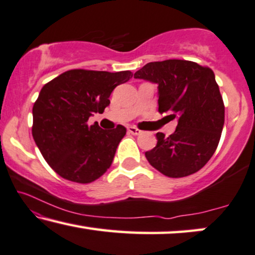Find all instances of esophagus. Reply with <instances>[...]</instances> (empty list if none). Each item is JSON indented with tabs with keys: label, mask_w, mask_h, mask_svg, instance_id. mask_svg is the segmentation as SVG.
<instances>
[{
	"label": "esophagus",
	"mask_w": 255,
	"mask_h": 255,
	"mask_svg": "<svg viewBox=\"0 0 255 255\" xmlns=\"http://www.w3.org/2000/svg\"><path fill=\"white\" fill-rule=\"evenodd\" d=\"M128 132L129 134L131 135H139L142 132V130H139V129H137L136 127H128Z\"/></svg>",
	"instance_id": "obj_1"
}]
</instances>
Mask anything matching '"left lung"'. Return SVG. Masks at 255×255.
<instances>
[{
  "mask_svg": "<svg viewBox=\"0 0 255 255\" xmlns=\"http://www.w3.org/2000/svg\"><path fill=\"white\" fill-rule=\"evenodd\" d=\"M135 78L158 84V111L177 118L170 136L157 132V145L145 152L151 166L170 178L201 170L216 151L224 126V103L214 71L193 61L149 62Z\"/></svg>",
  "mask_w": 255,
  "mask_h": 255,
  "instance_id": "left-lung-1",
  "label": "left lung"
}]
</instances>
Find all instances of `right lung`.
Returning <instances> with one entry per match:
<instances>
[{
	"instance_id": "add662e5",
	"label": "right lung",
	"mask_w": 255,
	"mask_h": 255,
	"mask_svg": "<svg viewBox=\"0 0 255 255\" xmlns=\"http://www.w3.org/2000/svg\"><path fill=\"white\" fill-rule=\"evenodd\" d=\"M131 77L129 70L73 69L42 87L32 110V136L60 177L89 184L109 170L126 128L118 125L104 130L88 120L93 113H103L114 89Z\"/></svg>"
}]
</instances>
